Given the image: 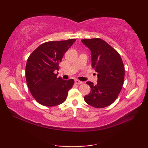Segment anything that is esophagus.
Segmentation results:
<instances>
[{
	"mask_svg": "<svg viewBox=\"0 0 148 148\" xmlns=\"http://www.w3.org/2000/svg\"><path fill=\"white\" fill-rule=\"evenodd\" d=\"M75 83L77 84H82V83H83V82H82V81H79V80L76 79V80H75Z\"/></svg>",
	"mask_w": 148,
	"mask_h": 148,
	"instance_id": "1",
	"label": "esophagus"
}]
</instances>
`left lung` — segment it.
I'll return each instance as SVG.
<instances>
[{"mask_svg": "<svg viewBox=\"0 0 148 148\" xmlns=\"http://www.w3.org/2000/svg\"><path fill=\"white\" fill-rule=\"evenodd\" d=\"M91 51L92 67L97 72V84L86 82L91 92L84 99L95 108H103L114 102L124 83L125 67L118 51L99 38L82 39Z\"/></svg>", "mask_w": 148, "mask_h": 148, "instance_id": "left-lung-1", "label": "left lung"}]
</instances>
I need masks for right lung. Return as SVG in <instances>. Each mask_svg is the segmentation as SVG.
<instances>
[{"label":"right lung","mask_w":148,"mask_h":148,"mask_svg":"<svg viewBox=\"0 0 148 148\" xmlns=\"http://www.w3.org/2000/svg\"><path fill=\"white\" fill-rule=\"evenodd\" d=\"M76 40L45 42L29 56L25 69L26 81L31 94L40 104L56 106L67 99L74 81L57 77L55 71L59 70L63 56Z\"/></svg>","instance_id":"add662e5"}]
</instances>
